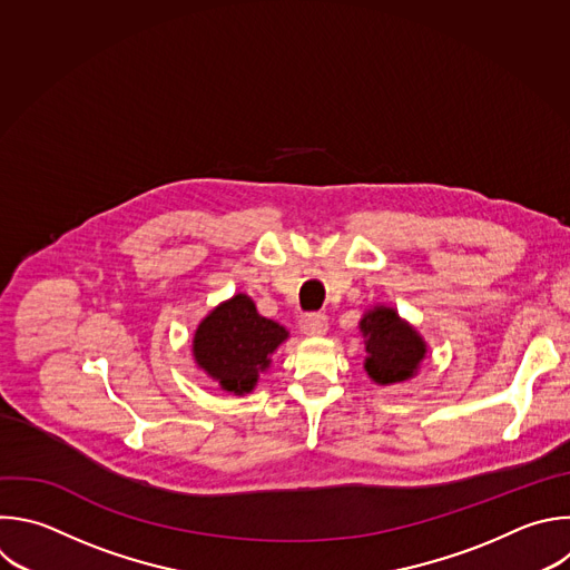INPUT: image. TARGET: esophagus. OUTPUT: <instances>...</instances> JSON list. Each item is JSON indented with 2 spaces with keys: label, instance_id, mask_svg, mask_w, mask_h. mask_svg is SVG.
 Returning a JSON list of instances; mask_svg holds the SVG:
<instances>
[{
  "label": "esophagus",
  "instance_id": "esophagus-1",
  "mask_svg": "<svg viewBox=\"0 0 570 570\" xmlns=\"http://www.w3.org/2000/svg\"><path fill=\"white\" fill-rule=\"evenodd\" d=\"M299 328L308 337H320V335L326 333L328 324H326V317L322 313H311V315H304L299 320Z\"/></svg>",
  "mask_w": 570,
  "mask_h": 570
}]
</instances>
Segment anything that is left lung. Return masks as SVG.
I'll return each instance as SVG.
<instances>
[{
  "label": "left lung",
  "instance_id": "obj_1",
  "mask_svg": "<svg viewBox=\"0 0 570 570\" xmlns=\"http://www.w3.org/2000/svg\"><path fill=\"white\" fill-rule=\"evenodd\" d=\"M364 340V371L377 387L412 381L428 357V342L394 306L375 304L357 322Z\"/></svg>",
  "mask_w": 570,
  "mask_h": 570
}]
</instances>
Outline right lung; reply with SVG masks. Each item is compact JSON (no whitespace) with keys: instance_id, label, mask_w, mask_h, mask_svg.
Wrapping results in <instances>:
<instances>
[{"instance_id":"right-lung-1","label":"right lung","mask_w":570,"mask_h":570,"mask_svg":"<svg viewBox=\"0 0 570 570\" xmlns=\"http://www.w3.org/2000/svg\"><path fill=\"white\" fill-rule=\"evenodd\" d=\"M286 340V326L259 315L253 297L237 293L199 322L193 355L224 392L246 396L257 387L259 375L271 368V355Z\"/></svg>"}]
</instances>
